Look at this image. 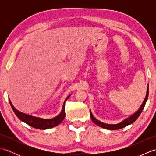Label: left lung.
<instances>
[{
	"label": "left lung",
	"instance_id": "left-lung-1",
	"mask_svg": "<svg viewBox=\"0 0 156 156\" xmlns=\"http://www.w3.org/2000/svg\"><path fill=\"white\" fill-rule=\"evenodd\" d=\"M148 94H149V84L147 85V92H146V96H145V99L144 102H142V104L141 105V107L139 108L138 110L135 112L133 115H131L130 117H129L127 118H126L124 119L123 121H122L121 122L117 124H107V123H105V122H102L100 121H98V119H96L93 115L92 114V112L90 110V118L92 119V122L95 123L96 125H97L99 127H101L102 128H104L106 129H108V130H117V129H120L122 128H124L126 126H127L129 125H131L135 121L137 120V119L139 117V116L140 115L142 111L145 107V105L146 103V102L147 101L148 98Z\"/></svg>",
	"mask_w": 156,
	"mask_h": 156
}]
</instances>
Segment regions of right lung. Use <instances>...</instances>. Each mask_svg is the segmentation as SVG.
I'll return each mask as SVG.
<instances>
[{
	"label": "right lung",
	"mask_w": 156,
	"mask_h": 156,
	"mask_svg": "<svg viewBox=\"0 0 156 156\" xmlns=\"http://www.w3.org/2000/svg\"><path fill=\"white\" fill-rule=\"evenodd\" d=\"M71 94L68 96L67 98L65 99L64 102V104L62 106V111L58 116L56 117L51 118V119H43L38 117H34V116H32L28 114H25L24 112H22L19 111L17 109L15 108L14 106L12 105L11 100L9 99L10 104L12 107V109L14 111L15 115L17 116V117L21 120V121L25 122L29 126H31L32 127H34L35 129H51L54 127L58 126L59 124H60L64 120V119L66 116V112H65V102L68 100V98L70 97Z\"/></svg>",
	"instance_id": "obj_1"
}]
</instances>
